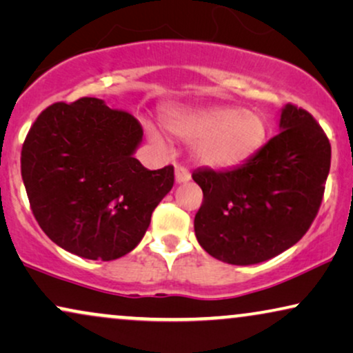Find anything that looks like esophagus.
I'll return each instance as SVG.
<instances>
[{
	"mask_svg": "<svg viewBox=\"0 0 353 353\" xmlns=\"http://www.w3.org/2000/svg\"><path fill=\"white\" fill-rule=\"evenodd\" d=\"M190 181V171L185 166H181L177 164L176 166V182L177 184H182V182Z\"/></svg>",
	"mask_w": 353,
	"mask_h": 353,
	"instance_id": "1",
	"label": "esophagus"
}]
</instances>
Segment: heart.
Returning a JSON list of instances; mask_svg holds the SVG:
<instances>
[{"label":"heart","mask_w":353,"mask_h":353,"mask_svg":"<svg viewBox=\"0 0 353 353\" xmlns=\"http://www.w3.org/2000/svg\"><path fill=\"white\" fill-rule=\"evenodd\" d=\"M163 122L176 137L196 140L195 158L205 166L218 169H232L247 163L268 139L266 117L237 106L169 110L164 112Z\"/></svg>","instance_id":"1"}]
</instances>
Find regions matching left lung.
Returning <instances> with one entry per match:
<instances>
[{
  "label": "left lung",
  "mask_w": 353,
  "mask_h": 353,
  "mask_svg": "<svg viewBox=\"0 0 353 353\" xmlns=\"http://www.w3.org/2000/svg\"><path fill=\"white\" fill-rule=\"evenodd\" d=\"M281 132L231 171L199 169L203 190L196 241L231 265H255L302 239L316 218L331 168V143L307 110L289 103Z\"/></svg>",
  "instance_id": "8db88e82"
}]
</instances>
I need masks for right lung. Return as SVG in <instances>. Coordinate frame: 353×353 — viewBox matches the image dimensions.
<instances>
[{
  "label": "right lung",
  "instance_id": "right-lung-1",
  "mask_svg": "<svg viewBox=\"0 0 353 353\" xmlns=\"http://www.w3.org/2000/svg\"><path fill=\"white\" fill-rule=\"evenodd\" d=\"M143 129L100 98L58 101L23 140L21 174L37 223L54 243L88 260L134 250L174 185V166L148 171L132 154Z\"/></svg>",
  "mask_w": 353,
  "mask_h": 353
}]
</instances>
